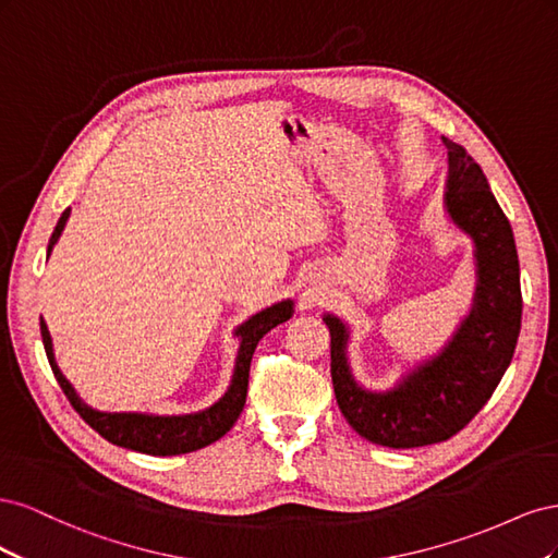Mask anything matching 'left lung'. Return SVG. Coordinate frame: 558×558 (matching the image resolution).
<instances>
[{"label": "left lung", "mask_w": 558, "mask_h": 558, "mask_svg": "<svg viewBox=\"0 0 558 558\" xmlns=\"http://www.w3.org/2000/svg\"><path fill=\"white\" fill-rule=\"evenodd\" d=\"M449 158L445 205L451 221L475 242L477 295L453 342L416 367L393 391L369 393L353 381L340 318L330 328V375L335 398L349 426L365 440L412 449L445 442L463 430L494 396L508 369L521 330V286L514 234L488 189L482 167L468 150L442 137Z\"/></svg>", "instance_id": "1"}]
</instances>
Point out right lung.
I'll use <instances>...</instances> for the list:
<instances>
[{"label": "right lung", "mask_w": 558, "mask_h": 558, "mask_svg": "<svg viewBox=\"0 0 558 558\" xmlns=\"http://www.w3.org/2000/svg\"><path fill=\"white\" fill-rule=\"evenodd\" d=\"M66 218H70V209H64L60 221L50 234L48 242V253L53 251L58 238L64 230ZM293 305L291 300L279 302V305L267 307L265 312L251 316L244 326L238 328V335L242 337L240 344V356H238V367H234V377L230 384V391L218 400L214 408L199 412V414H185V416H150V414H109V412H97L88 408L83 402L72 384L62 377V373L56 365L53 356V344H50V335L48 328L41 318V340L46 356L50 363V369L64 391L66 400L72 402V408L81 414V418L86 424L97 430L99 435L109 440L111 445L125 447L132 451H142L150 456H177V453H189L195 449L207 447L221 437L234 426V421L240 418L244 402H246V391H248V367L253 351H256L260 337L267 335L279 324H283L286 318H291Z\"/></svg>", "instance_id": "right-lung-1"}]
</instances>
